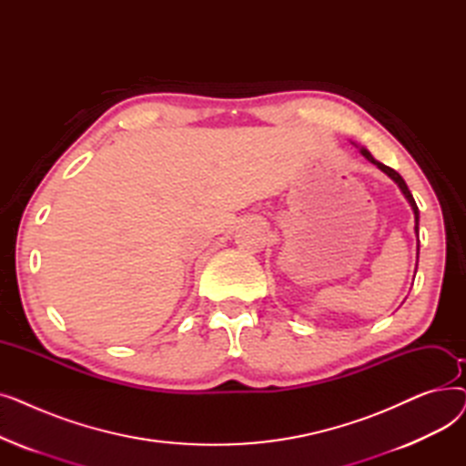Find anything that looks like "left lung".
<instances>
[{
  "label": "left lung",
  "instance_id": "1",
  "mask_svg": "<svg viewBox=\"0 0 466 466\" xmlns=\"http://www.w3.org/2000/svg\"><path fill=\"white\" fill-rule=\"evenodd\" d=\"M357 149L360 151V155L369 160V162H372L378 169H381L383 174L387 176V177H390L393 179L397 185H399V188H400V192L404 194V198L408 200V204H410V208H411V211H413V218H415V227H413V232H415V236H418V262H420V209H418V204H415V200H413V196H411V192H410V188H408V185H406V181L400 177V174L399 171H395L393 167H389V166H385V164H381L380 160H376L372 155H370V151L366 149V147H360V145H357L355 141H351ZM415 272H418V264H415ZM413 278H415V274H413Z\"/></svg>",
  "mask_w": 466,
  "mask_h": 466
}]
</instances>
